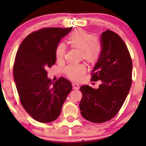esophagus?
Masks as SVG:
<instances>
[{
  "label": "esophagus",
  "mask_w": 146,
  "mask_h": 146,
  "mask_svg": "<svg viewBox=\"0 0 146 146\" xmlns=\"http://www.w3.org/2000/svg\"><path fill=\"white\" fill-rule=\"evenodd\" d=\"M73 85V88L75 90H78L80 88V85L78 84H75V83H73L72 84Z\"/></svg>",
  "instance_id": "1"
}]
</instances>
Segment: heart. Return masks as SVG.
<instances>
[{
  "label": "heart",
  "instance_id": "b5f03b06",
  "mask_svg": "<svg viewBox=\"0 0 146 146\" xmlns=\"http://www.w3.org/2000/svg\"><path fill=\"white\" fill-rule=\"evenodd\" d=\"M68 42L73 48L79 50L80 52V58H82L89 64H94L98 61L101 53V44L94 36L84 30L78 29L70 34ZM66 52V46L64 43H60L56 48V57L57 60L63 59ZM86 66L80 64L76 65H70L65 68L66 74L71 80H80L86 73Z\"/></svg>",
  "mask_w": 146,
  "mask_h": 146
}]
</instances>
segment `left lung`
I'll return each instance as SVG.
<instances>
[{
  "label": "left lung",
  "instance_id": "obj_1",
  "mask_svg": "<svg viewBox=\"0 0 146 146\" xmlns=\"http://www.w3.org/2000/svg\"><path fill=\"white\" fill-rule=\"evenodd\" d=\"M100 38L102 51L92 70L91 81L101 80V84L97 89L88 85L80 87L82 115L96 123L109 121L117 115L132 84V60L124 42L110 30L104 31Z\"/></svg>",
  "mask_w": 146,
  "mask_h": 146
}]
</instances>
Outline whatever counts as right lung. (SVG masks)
Segmentation results:
<instances>
[{"instance_id": "obj_1", "label": "right lung", "mask_w": 146, "mask_h": 146, "mask_svg": "<svg viewBox=\"0 0 146 146\" xmlns=\"http://www.w3.org/2000/svg\"><path fill=\"white\" fill-rule=\"evenodd\" d=\"M70 28H44L30 33L22 42L14 64V77L21 104L41 123L53 121L72 90L71 82L61 78L52 82L46 69L56 61V48Z\"/></svg>"}]
</instances>
